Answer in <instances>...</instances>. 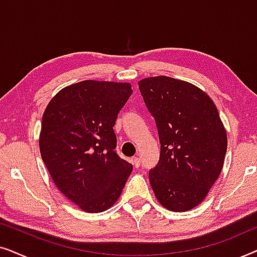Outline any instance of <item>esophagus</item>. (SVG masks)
Returning <instances> with one entry per match:
<instances>
[{
	"label": "esophagus",
	"mask_w": 257,
	"mask_h": 257,
	"mask_svg": "<svg viewBox=\"0 0 257 257\" xmlns=\"http://www.w3.org/2000/svg\"><path fill=\"white\" fill-rule=\"evenodd\" d=\"M132 164H133V166L138 168L140 166V159H139V158H137V157L132 158Z\"/></svg>",
	"instance_id": "obj_1"
}]
</instances>
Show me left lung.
<instances>
[{
	"label": "left lung",
	"mask_w": 257,
	"mask_h": 257,
	"mask_svg": "<svg viewBox=\"0 0 257 257\" xmlns=\"http://www.w3.org/2000/svg\"><path fill=\"white\" fill-rule=\"evenodd\" d=\"M146 107L156 119L160 158L150 171L154 195L172 212L200 205L222 171L227 133L208 94L166 76L139 80Z\"/></svg>",
	"instance_id": "8db88e82"
}]
</instances>
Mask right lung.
I'll return each mask as SVG.
<instances>
[{
    "label": "right lung",
    "instance_id": "1",
    "mask_svg": "<svg viewBox=\"0 0 257 257\" xmlns=\"http://www.w3.org/2000/svg\"><path fill=\"white\" fill-rule=\"evenodd\" d=\"M131 84L83 80L62 89L42 118L40 151L57 188L80 209L100 213L120 196L133 166L115 152L113 126Z\"/></svg>",
    "mask_w": 257,
    "mask_h": 257
}]
</instances>
